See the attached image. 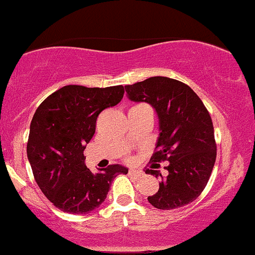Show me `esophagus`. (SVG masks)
Here are the masks:
<instances>
[{"label":"esophagus","instance_id":"1","mask_svg":"<svg viewBox=\"0 0 255 255\" xmlns=\"http://www.w3.org/2000/svg\"><path fill=\"white\" fill-rule=\"evenodd\" d=\"M129 175L135 176V177H140L141 175H143V171L138 170V168H129Z\"/></svg>","mask_w":255,"mask_h":255}]
</instances>
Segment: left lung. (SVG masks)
<instances>
[{
    "mask_svg": "<svg viewBox=\"0 0 255 255\" xmlns=\"http://www.w3.org/2000/svg\"><path fill=\"white\" fill-rule=\"evenodd\" d=\"M125 88L130 101L148 103L156 111L159 138L150 161H168L166 176L157 170L159 163L145 170L160 178L159 191L148 202L161 210L189 204L204 191L216 160L208 110L188 85L167 77H150Z\"/></svg>",
    "mask_w": 255,
    "mask_h": 255,
    "instance_id": "8db88e82",
    "label": "left lung"
}]
</instances>
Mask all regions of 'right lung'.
<instances>
[{
  "label": "right lung",
  "instance_id": "obj_1",
  "mask_svg": "<svg viewBox=\"0 0 255 255\" xmlns=\"http://www.w3.org/2000/svg\"><path fill=\"white\" fill-rule=\"evenodd\" d=\"M122 85H66L47 96L30 123L26 154L37 186L64 213L88 214L105 202L111 182L128 168L115 163L93 173L84 149L99 114L123 98Z\"/></svg>",
  "mask_w": 255,
  "mask_h": 255
}]
</instances>
